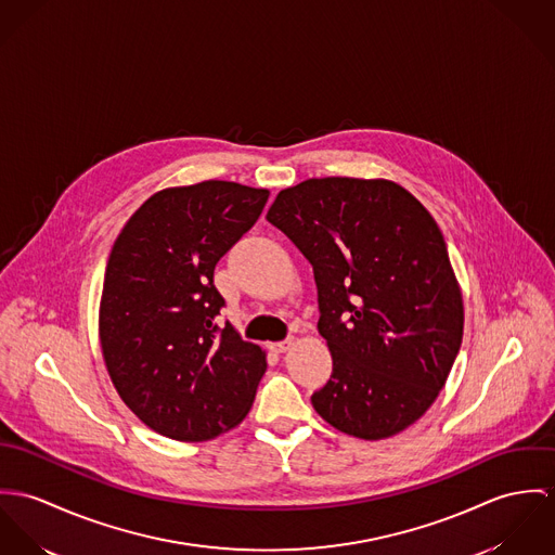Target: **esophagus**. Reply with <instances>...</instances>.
<instances>
[{
  "label": "esophagus",
  "instance_id": "1",
  "mask_svg": "<svg viewBox=\"0 0 555 555\" xmlns=\"http://www.w3.org/2000/svg\"><path fill=\"white\" fill-rule=\"evenodd\" d=\"M292 345H294V340H292V338L281 340V343H272V345H270V351H272V353H285Z\"/></svg>",
  "mask_w": 555,
  "mask_h": 555
}]
</instances>
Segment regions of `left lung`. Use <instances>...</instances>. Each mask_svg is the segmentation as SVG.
<instances>
[{
  "instance_id": "obj_1",
  "label": "left lung",
  "mask_w": 555,
  "mask_h": 555,
  "mask_svg": "<svg viewBox=\"0 0 555 555\" xmlns=\"http://www.w3.org/2000/svg\"><path fill=\"white\" fill-rule=\"evenodd\" d=\"M266 219L314 272L319 334L334 369L310 396L336 430L378 440L415 424L457 358L464 305L424 204L385 179H308Z\"/></svg>"
}]
</instances>
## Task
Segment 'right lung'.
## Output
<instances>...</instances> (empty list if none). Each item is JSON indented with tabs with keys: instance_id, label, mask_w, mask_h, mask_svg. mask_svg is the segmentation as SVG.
<instances>
[{
	"instance_id": "obj_1",
	"label": "right lung",
	"mask_w": 555,
	"mask_h": 555,
	"mask_svg": "<svg viewBox=\"0 0 555 555\" xmlns=\"http://www.w3.org/2000/svg\"><path fill=\"white\" fill-rule=\"evenodd\" d=\"M270 191L230 181L151 195L111 250L100 302L108 374L151 430L199 442L236 428L255 400L266 353L232 323L215 266L259 219Z\"/></svg>"
}]
</instances>
